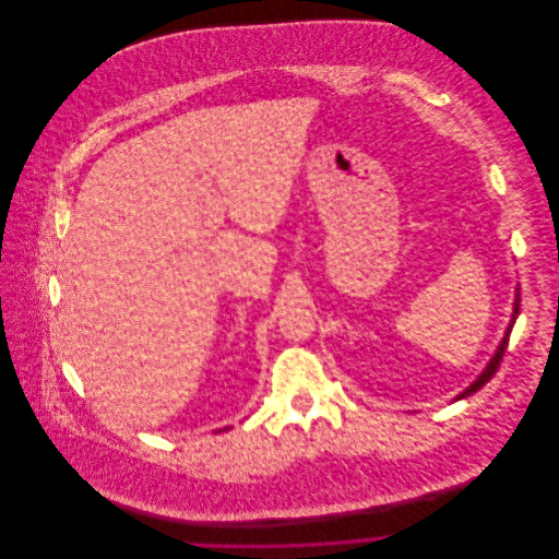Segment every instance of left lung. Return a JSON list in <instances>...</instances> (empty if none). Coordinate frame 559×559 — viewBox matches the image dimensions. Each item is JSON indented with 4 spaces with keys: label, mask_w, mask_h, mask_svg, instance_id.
Segmentation results:
<instances>
[{
    "label": "left lung",
    "mask_w": 559,
    "mask_h": 559,
    "mask_svg": "<svg viewBox=\"0 0 559 559\" xmlns=\"http://www.w3.org/2000/svg\"><path fill=\"white\" fill-rule=\"evenodd\" d=\"M519 301H521V297H519V293H516V299H514V312H512V320H510V324H508V329H506V335H503V340H501V344L497 346V350H495V355H492V359L486 364V368L481 370V374H479L478 379L463 392V394H459L456 400L467 399V396H472V394H476L479 388H484L490 379H492V374L497 372V368H499V364H501V359H503V353H506V348H508V340H510V331H512V326H514V320L519 317Z\"/></svg>",
    "instance_id": "1"
}]
</instances>
